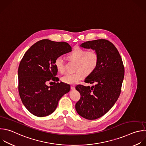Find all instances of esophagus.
<instances>
[{"mask_svg":"<svg viewBox=\"0 0 146 146\" xmlns=\"http://www.w3.org/2000/svg\"><path fill=\"white\" fill-rule=\"evenodd\" d=\"M70 88L72 90H74L75 89V86L74 85H71Z\"/></svg>","mask_w":146,"mask_h":146,"instance_id":"34e87169","label":"esophagus"}]
</instances>
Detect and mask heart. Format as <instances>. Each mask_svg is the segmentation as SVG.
<instances>
[{"mask_svg":"<svg viewBox=\"0 0 146 146\" xmlns=\"http://www.w3.org/2000/svg\"><path fill=\"white\" fill-rule=\"evenodd\" d=\"M69 59L74 61L76 64V72L68 73L61 78L63 82L74 85L82 80L86 74L89 75L94 71L99 63V54L96 50L87 51L81 48H76L68 55ZM54 64L58 72L64 73L65 72V62L61 57H57Z\"/></svg>","mask_w":146,"mask_h":146,"instance_id":"obj_1","label":"heart"}]
</instances>
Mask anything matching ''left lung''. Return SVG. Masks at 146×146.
<instances>
[{"instance_id": "1", "label": "left lung", "mask_w": 146, "mask_h": 146, "mask_svg": "<svg viewBox=\"0 0 146 146\" xmlns=\"http://www.w3.org/2000/svg\"><path fill=\"white\" fill-rule=\"evenodd\" d=\"M80 46L95 50L99 59L96 69L84 81L96 85L92 87L76 86L81 97L75 107L82 117L95 120L107 113L117 100L124 77V67L116 47L107 39L86 41Z\"/></svg>"}]
</instances>
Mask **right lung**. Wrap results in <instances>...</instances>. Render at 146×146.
<instances>
[{
  "mask_svg": "<svg viewBox=\"0 0 146 146\" xmlns=\"http://www.w3.org/2000/svg\"><path fill=\"white\" fill-rule=\"evenodd\" d=\"M72 51L65 42L42 39L34 44L25 53L18 68V90L21 99L33 115L44 117L56 109L62 97L69 92L70 85L58 81L54 61L57 57Z\"/></svg>",
  "mask_w": 146,
  "mask_h": 146,
  "instance_id": "obj_1",
  "label": "right lung"
}]
</instances>
